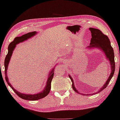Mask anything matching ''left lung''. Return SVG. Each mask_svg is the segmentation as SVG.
<instances>
[{
	"mask_svg": "<svg viewBox=\"0 0 120 120\" xmlns=\"http://www.w3.org/2000/svg\"><path fill=\"white\" fill-rule=\"evenodd\" d=\"M89 30L91 31L92 37L91 40H90V45L89 47L90 48L96 47V48L101 49V50H103L104 51V52H105L106 56L107 59L109 60L112 68L111 73L110 74V75L109 79H107L106 82V83L104 85L103 87L101 88L99 91H98V92H97V93H98L99 92H101L102 90L104 89L105 88L107 87L108 84H109L110 81H111L112 78L113 77L114 73L115 68L114 54L113 49L111 45V42H110L109 39L108 38V37L107 36H106L105 34H104V33L102 32L101 30H99V29L90 27V28L89 29ZM69 77L71 79V80L72 82V86L73 89L76 92V93L80 94L78 92V90H76L75 88L74 87V82L73 81V79H72V78L71 77L70 75ZM82 95H83V94H82ZM91 95H92L91 94Z\"/></svg>",
	"mask_w": 120,
	"mask_h": 120,
	"instance_id": "obj_1",
	"label": "left lung"
}]
</instances>
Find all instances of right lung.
I'll return each mask as SVG.
<instances>
[{"label":"right lung","instance_id":"add662e5","mask_svg":"<svg viewBox=\"0 0 120 120\" xmlns=\"http://www.w3.org/2000/svg\"><path fill=\"white\" fill-rule=\"evenodd\" d=\"M36 31H33V32H32L27 33L26 34L23 35V36H22L21 37H17L15 38V39H14L13 41L10 43V44H9L8 46V52L7 55L5 57V62H4L5 79H6V81H7L8 84L10 86L11 88L13 90V91L15 92L17 96H19V97L25 100H28V101H36V100H39L40 99L43 98L45 97L46 96L48 95L51 89V82H52L53 76H54V68H53L52 71H51L50 75H49V78L47 82L46 86V87H45V89L44 90V91H41V93H39V94H35V95H25V94H21L20 93H19V92L17 91V90H16L15 89H14V88L11 86V84L9 83V82H8V79L6 73H7V70L8 68V65L9 62V60H10V59L11 57V55H12L13 50L14 49L15 47L16 46V45L18 44L19 42H23V41L27 40V39L29 38H31V37H32L34 36V35L36 34Z\"/></svg>","mask_w":120,"mask_h":120}]
</instances>
